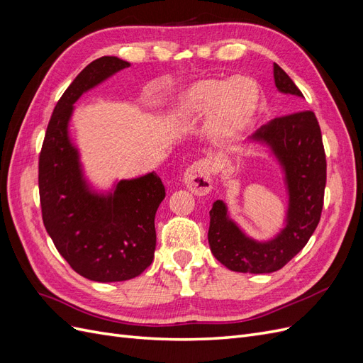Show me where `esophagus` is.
<instances>
[{
    "label": "esophagus",
    "instance_id": "1",
    "mask_svg": "<svg viewBox=\"0 0 363 363\" xmlns=\"http://www.w3.org/2000/svg\"><path fill=\"white\" fill-rule=\"evenodd\" d=\"M183 182L188 189L196 195H206L212 189L211 164L207 160H196L186 168L183 174Z\"/></svg>",
    "mask_w": 363,
    "mask_h": 363
}]
</instances>
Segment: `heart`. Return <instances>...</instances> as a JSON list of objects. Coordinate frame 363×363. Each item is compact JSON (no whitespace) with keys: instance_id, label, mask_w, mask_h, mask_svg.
Segmentation results:
<instances>
[{"instance_id":"1","label":"heart","mask_w":363,"mask_h":363,"mask_svg":"<svg viewBox=\"0 0 363 363\" xmlns=\"http://www.w3.org/2000/svg\"><path fill=\"white\" fill-rule=\"evenodd\" d=\"M256 83L238 77L232 82H201L191 86L179 101L175 113L192 118L213 111L212 127L219 135H235L242 130L257 107Z\"/></svg>"}]
</instances>
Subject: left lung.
<instances>
[{"label": "left lung", "instance_id": "8db88e82", "mask_svg": "<svg viewBox=\"0 0 363 363\" xmlns=\"http://www.w3.org/2000/svg\"><path fill=\"white\" fill-rule=\"evenodd\" d=\"M274 82L280 92L303 98L277 63H274ZM250 140L268 145L284 171L289 192L286 225L268 242H257L244 235L228 218L225 204L216 200L207 238L213 256L228 269L268 274L279 271L298 255L320 223L327 179L325 152L321 128L312 111L274 118Z\"/></svg>", "mask_w": 363, "mask_h": 363}]
</instances>
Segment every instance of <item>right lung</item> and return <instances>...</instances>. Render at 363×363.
<instances>
[{
  "mask_svg": "<svg viewBox=\"0 0 363 363\" xmlns=\"http://www.w3.org/2000/svg\"><path fill=\"white\" fill-rule=\"evenodd\" d=\"M128 67V62L113 56L87 65L54 107L39 156L43 225L75 272L101 283L135 279L151 265L155 216L164 186L156 172H150L118 182L107 195L92 192L83 179L68 124L74 103L86 91Z\"/></svg>",
  "mask_w": 363,
  "mask_h": 363,
  "instance_id": "1",
  "label": "right lung"
}]
</instances>
